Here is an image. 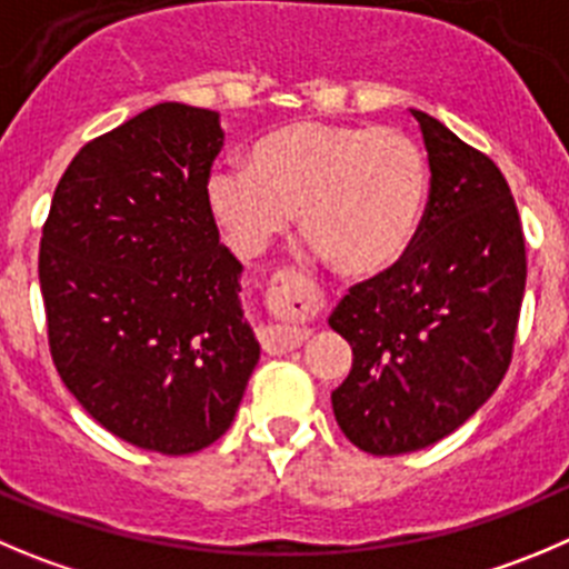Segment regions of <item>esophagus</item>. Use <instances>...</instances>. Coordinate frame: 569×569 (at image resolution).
<instances>
[{
	"instance_id": "obj_1",
	"label": "esophagus",
	"mask_w": 569,
	"mask_h": 569,
	"mask_svg": "<svg viewBox=\"0 0 569 569\" xmlns=\"http://www.w3.org/2000/svg\"><path fill=\"white\" fill-rule=\"evenodd\" d=\"M268 299L273 301L276 310L293 312V316H307L312 310V296L301 288V281L290 273H276L268 288ZM310 338V329L296 327V323H276L262 332V346L270 355H281Z\"/></svg>"
}]
</instances>
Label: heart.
<instances>
[{
  "label": "heart",
  "instance_id": "1",
  "mask_svg": "<svg viewBox=\"0 0 569 569\" xmlns=\"http://www.w3.org/2000/svg\"><path fill=\"white\" fill-rule=\"evenodd\" d=\"M212 218L231 248L262 253L293 220L329 268L371 279L408 253L427 200L419 144L391 128L296 119L264 133L248 167L220 164L207 181Z\"/></svg>",
  "mask_w": 569,
  "mask_h": 569
}]
</instances>
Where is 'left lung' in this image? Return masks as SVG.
Listing matches in <instances>:
<instances>
[{
	"instance_id": "obj_1",
	"label": "left lung",
	"mask_w": 569,
	"mask_h": 569,
	"mask_svg": "<svg viewBox=\"0 0 569 569\" xmlns=\"http://www.w3.org/2000/svg\"><path fill=\"white\" fill-rule=\"evenodd\" d=\"M430 198L408 253L340 299L329 327L351 371L332 391L340 430L371 456L425 450L502 382L525 293V237L500 167L425 111Z\"/></svg>"
}]
</instances>
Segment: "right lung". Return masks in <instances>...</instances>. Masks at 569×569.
Instances as JSON below:
<instances>
[{
	"label": "right lung",
	"mask_w": 569,
	"mask_h": 569,
	"mask_svg": "<svg viewBox=\"0 0 569 569\" xmlns=\"http://www.w3.org/2000/svg\"><path fill=\"white\" fill-rule=\"evenodd\" d=\"M218 111L159 102L80 148L52 194L38 281L63 386L139 450L189 456L234 421L259 343L207 181Z\"/></svg>",
	"instance_id": "right-lung-1"
}]
</instances>
